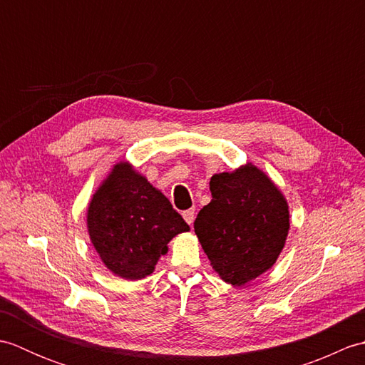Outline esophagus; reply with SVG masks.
Returning a JSON list of instances; mask_svg holds the SVG:
<instances>
[{
	"label": "esophagus",
	"instance_id": "obj_1",
	"mask_svg": "<svg viewBox=\"0 0 365 365\" xmlns=\"http://www.w3.org/2000/svg\"><path fill=\"white\" fill-rule=\"evenodd\" d=\"M196 212H195V208H190V210H187V212H183V218H185V221H187L190 226L192 224V221H195V215Z\"/></svg>",
	"mask_w": 365,
	"mask_h": 365
}]
</instances>
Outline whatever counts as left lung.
Listing matches in <instances>:
<instances>
[{"mask_svg":"<svg viewBox=\"0 0 365 365\" xmlns=\"http://www.w3.org/2000/svg\"><path fill=\"white\" fill-rule=\"evenodd\" d=\"M212 200L197 213L195 232L224 282L242 287L274 265L290 229L287 199L254 166L210 178Z\"/></svg>","mask_w":365,"mask_h":365,"instance_id":"8db88e82","label":"left lung"}]
</instances>
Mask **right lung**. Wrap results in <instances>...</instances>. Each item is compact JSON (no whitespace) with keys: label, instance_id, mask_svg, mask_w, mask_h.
Wrapping results in <instances>:
<instances>
[{"label":"right lung","instance_id":"add662e5","mask_svg":"<svg viewBox=\"0 0 365 365\" xmlns=\"http://www.w3.org/2000/svg\"><path fill=\"white\" fill-rule=\"evenodd\" d=\"M88 232L103 265L122 279L153 273L168 243L190 226L128 161H119L91 197Z\"/></svg>","mask_w":365,"mask_h":365}]
</instances>
